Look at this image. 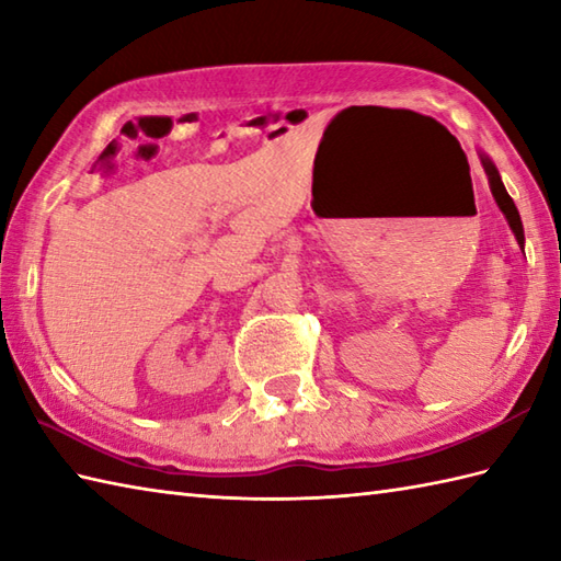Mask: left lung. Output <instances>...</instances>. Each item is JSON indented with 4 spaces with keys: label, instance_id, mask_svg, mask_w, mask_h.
<instances>
[{
    "label": "left lung",
    "instance_id": "obj_1",
    "mask_svg": "<svg viewBox=\"0 0 561 561\" xmlns=\"http://www.w3.org/2000/svg\"><path fill=\"white\" fill-rule=\"evenodd\" d=\"M482 163H484L486 175H490V185H492V195H494V199H496V205H499V209H502V211L506 214L511 231L516 233V241H518V245L523 248V224H520V214H518V209H516V205H514V199L508 197L506 187H504V183H502V178H499V173H496V169H494V163H492L490 159H482Z\"/></svg>",
    "mask_w": 561,
    "mask_h": 561
}]
</instances>
